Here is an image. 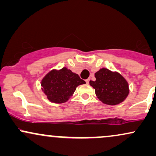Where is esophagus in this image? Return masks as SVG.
Wrapping results in <instances>:
<instances>
[{"instance_id":"esophagus-1","label":"esophagus","mask_w":156,"mask_h":156,"mask_svg":"<svg viewBox=\"0 0 156 156\" xmlns=\"http://www.w3.org/2000/svg\"><path fill=\"white\" fill-rule=\"evenodd\" d=\"M89 80H90V79H89V78H88V79L86 80V82H87V83H89Z\"/></svg>"}]
</instances>
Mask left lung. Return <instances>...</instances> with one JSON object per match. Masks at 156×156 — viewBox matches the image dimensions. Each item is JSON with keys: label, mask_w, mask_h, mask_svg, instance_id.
Returning a JSON list of instances; mask_svg holds the SVG:
<instances>
[{"label": "left lung", "mask_w": 156, "mask_h": 156, "mask_svg": "<svg viewBox=\"0 0 156 156\" xmlns=\"http://www.w3.org/2000/svg\"><path fill=\"white\" fill-rule=\"evenodd\" d=\"M95 81L89 83L95 91L96 96L102 103L115 105L122 103L129 94V86L125 78L117 72L102 68L95 73Z\"/></svg>", "instance_id": "left-lung-1"}]
</instances>
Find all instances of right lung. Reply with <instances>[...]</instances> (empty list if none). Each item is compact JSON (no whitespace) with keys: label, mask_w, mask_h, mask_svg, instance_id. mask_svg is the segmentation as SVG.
Wrapping results in <instances>:
<instances>
[{"label":"right lung","mask_w":156,"mask_h":156,"mask_svg":"<svg viewBox=\"0 0 156 156\" xmlns=\"http://www.w3.org/2000/svg\"><path fill=\"white\" fill-rule=\"evenodd\" d=\"M86 83L79 76L67 67L52 69L46 74L42 81V90L52 103L67 102L75 92L77 87Z\"/></svg>","instance_id":"right-lung-1"}]
</instances>
